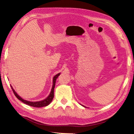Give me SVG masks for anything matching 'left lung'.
<instances>
[{
	"instance_id": "8db88e82",
	"label": "left lung",
	"mask_w": 134,
	"mask_h": 134,
	"mask_svg": "<svg viewBox=\"0 0 134 134\" xmlns=\"http://www.w3.org/2000/svg\"><path fill=\"white\" fill-rule=\"evenodd\" d=\"M82 105V106H83V107H85V108H86V107H85V106H83V105Z\"/></svg>"
}]
</instances>
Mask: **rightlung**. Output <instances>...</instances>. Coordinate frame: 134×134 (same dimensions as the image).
<instances>
[{
	"label": "right lung",
	"mask_w": 134,
	"mask_h": 134,
	"mask_svg": "<svg viewBox=\"0 0 134 134\" xmlns=\"http://www.w3.org/2000/svg\"><path fill=\"white\" fill-rule=\"evenodd\" d=\"M60 74V72L58 73V74H56V75H55L53 76V81H52V89H51V91L50 92V94L46 98H45L43 100L41 101H27L25 100V99L22 98L21 97H20L17 93L15 92V90L13 89V86H11V89H12L13 92L14 93V94L16 97V98H18V99H19L20 101H21L22 102L26 104L29 106H32V107H37V108H40V107H46L47 105H49L51 102H52V99L54 97V89H55V83H56V79L58 78V76Z\"/></svg>",
	"instance_id": "add662e5"
}]
</instances>
